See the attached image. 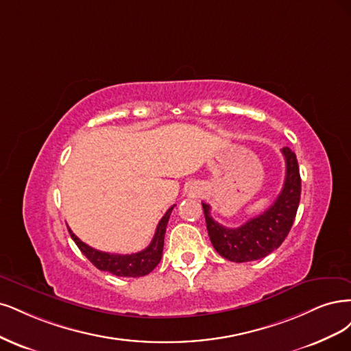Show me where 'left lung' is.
<instances>
[{"label":"left lung","instance_id":"obj_1","mask_svg":"<svg viewBox=\"0 0 351 351\" xmlns=\"http://www.w3.org/2000/svg\"><path fill=\"white\" fill-rule=\"evenodd\" d=\"M286 159V179L280 195L267 211L236 229L224 228L210 216V206L202 202L210 241L223 258L232 263L261 259L285 242L295 221L300 201V173L296 154L289 147L281 150Z\"/></svg>","mask_w":351,"mask_h":351}]
</instances>
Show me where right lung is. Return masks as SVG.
I'll return each instance as SVG.
<instances>
[{
	"label": "right lung",
	"mask_w": 351,
	"mask_h": 351,
	"mask_svg": "<svg viewBox=\"0 0 351 351\" xmlns=\"http://www.w3.org/2000/svg\"><path fill=\"white\" fill-rule=\"evenodd\" d=\"M175 206H172L166 211L162 220L157 224V229L154 233V237L152 243L145 247V250L131 254V255H121V254H109V252H101L95 250V247L86 245L82 242L78 237L71 232L69 228V232L73 237V241L78 246L86 258L92 263L96 268L100 271H108V273L114 274L117 277H143L156 268V265L160 263L162 254H163V243H165V233H166V226L171 217V213Z\"/></svg>",
	"instance_id": "add662e5"
}]
</instances>
